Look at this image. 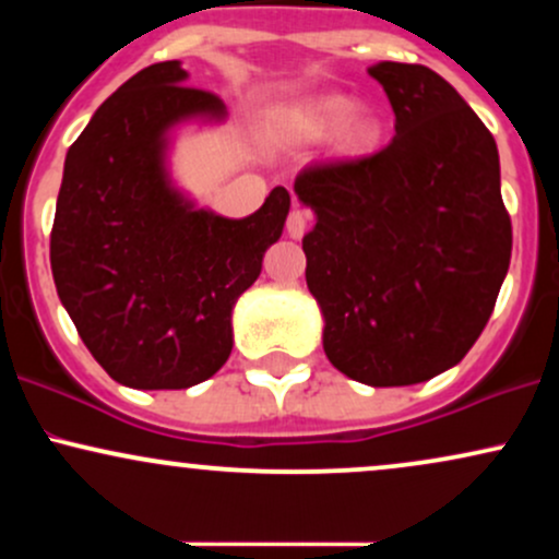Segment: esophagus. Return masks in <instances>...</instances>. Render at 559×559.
Segmentation results:
<instances>
[{"label": "esophagus", "instance_id": "obj_1", "mask_svg": "<svg viewBox=\"0 0 559 559\" xmlns=\"http://www.w3.org/2000/svg\"><path fill=\"white\" fill-rule=\"evenodd\" d=\"M307 226H310V215H307L305 210L294 207L292 213H288V217H286V230H288V236H292V239H301V236H305Z\"/></svg>", "mask_w": 559, "mask_h": 559}]
</instances>
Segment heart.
<instances>
[{
    "instance_id": "b5f03b06",
    "label": "heart",
    "mask_w": 559,
    "mask_h": 559,
    "mask_svg": "<svg viewBox=\"0 0 559 559\" xmlns=\"http://www.w3.org/2000/svg\"><path fill=\"white\" fill-rule=\"evenodd\" d=\"M355 102L349 96L342 94H329L320 96V99L307 105L305 110L299 112L297 128L301 136L307 139H320L325 133H331L338 123L342 126V133H338V150L344 155H365L378 144L381 139V123L370 112H355L352 118L346 115L352 112Z\"/></svg>"
}]
</instances>
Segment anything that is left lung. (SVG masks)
<instances>
[{"label":"left lung","instance_id":"8db88e82","mask_svg":"<svg viewBox=\"0 0 559 559\" xmlns=\"http://www.w3.org/2000/svg\"><path fill=\"white\" fill-rule=\"evenodd\" d=\"M396 136L365 157L310 163L294 191L318 217L301 239L323 349L368 386L444 373L489 323L510 267L499 152L467 102L426 66L378 62Z\"/></svg>","mask_w":559,"mask_h":559}]
</instances>
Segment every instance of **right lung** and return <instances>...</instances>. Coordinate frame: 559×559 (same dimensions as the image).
Masks as SVG:
<instances>
[{
  "mask_svg": "<svg viewBox=\"0 0 559 559\" xmlns=\"http://www.w3.org/2000/svg\"><path fill=\"white\" fill-rule=\"evenodd\" d=\"M178 60L139 70L66 157L49 260L60 301L94 360L131 389H189L228 360L230 310L281 239L292 197L275 186L243 221L194 210L168 186L165 131L223 118L213 92L183 86Z\"/></svg>",
  "mask_w": 559,
  "mask_h": 559,
  "instance_id": "1",
  "label": "right lung"
}]
</instances>
